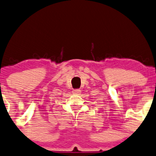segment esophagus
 <instances>
[{
	"label": "esophagus",
	"instance_id": "esophagus-1",
	"mask_svg": "<svg viewBox=\"0 0 156 156\" xmlns=\"http://www.w3.org/2000/svg\"><path fill=\"white\" fill-rule=\"evenodd\" d=\"M73 93L76 94V95H77V94L81 93V90H80V89H75V90H73Z\"/></svg>",
	"mask_w": 156,
	"mask_h": 156
}]
</instances>
